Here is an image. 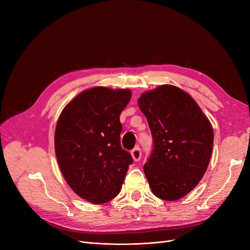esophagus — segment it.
Wrapping results in <instances>:
<instances>
[{
    "label": "esophagus",
    "instance_id": "esophagus-1",
    "mask_svg": "<svg viewBox=\"0 0 250 250\" xmlns=\"http://www.w3.org/2000/svg\"><path fill=\"white\" fill-rule=\"evenodd\" d=\"M131 156H132L134 162H139V161L141 160V156H142L141 149H140L139 147L134 148V149L131 151Z\"/></svg>",
    "mask_w": 250,
    "mask_h": 250
}]
</instances>
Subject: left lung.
<instances>
[{
  "label": "left lung",
  "instance_id": "obj_1",
  "mask_svg": "<svg viewBox=\"0 0 250 250\" xmlns=\"http://www.w3.org/2000/svg\"><path fill=\"white\" fill-rule=\"evenodd\" d=\"M138 104L154 143L144 166L151 191L163 200L183 198L208 167L214 144L209 120L190 94L171 84L144 92Z\"/></svg>",
  "mask_w": 250,
  "mask_h": 250
}]
</instances>
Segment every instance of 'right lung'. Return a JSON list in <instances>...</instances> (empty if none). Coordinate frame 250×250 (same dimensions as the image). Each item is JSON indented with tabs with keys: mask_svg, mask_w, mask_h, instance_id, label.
<instances>
[{
	"mask_svg": "<svg viewBox=\"0 0 250 250\" xmlns=\"http://www.w3.org/2000/svg\"><path fill=\"white\" fill-rule=\"evenodd\" d=\"M131 90L94 86L67 103L55 128V154L66 184L80 198L106 203L120 193L131 155L122 149L120 115Z\"/></svg>",
	"mask_w": 250,
	"mask_h": 250,
	"instance_id": "1",
	"label": "right lung"
}]
</instances>
